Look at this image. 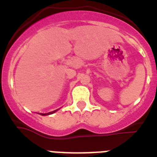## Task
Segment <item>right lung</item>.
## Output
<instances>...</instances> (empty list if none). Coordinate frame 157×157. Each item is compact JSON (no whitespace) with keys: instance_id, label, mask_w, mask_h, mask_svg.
<instances>
[{"instance_id":"right-lung-1","label":"right lung","mask_w":157,"mask_h":157,"mask_svg":"<svg viewBox=\"0 0 157 157\" xmlns=\"http://www.w3.org/2000/svg\"><path fill=\"white\" fill-rule=\"evenodd\" d=\"M54 112H56V111H54V112H49V113H46V114H43V113H40V114L42 115V116H45V115H49V114H51V113H54Z\"/></svg>"}]
</instances>
